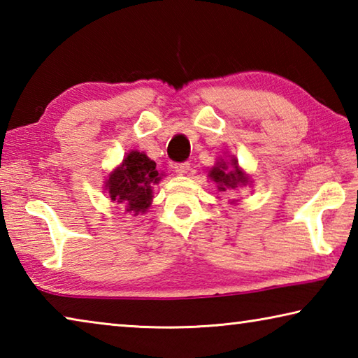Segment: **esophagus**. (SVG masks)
<instances>
[{
  "label": "esophagus",
  "instance_id": "1",
  "mask_svg": "<svg viewBox=\"0 0 358 358\" xmlns=\"http://www.w3.org/2000/svg\"><path fill=\"white\" fill-rule=\"evenodd\" d=\"M173 169H175V172H177L178 175H185V173L189 172L191 166H189V162H177V164L173 166Z\"/></svg>",
  "mask_w": 358,
  "mask_h": 358
}]
</instances>
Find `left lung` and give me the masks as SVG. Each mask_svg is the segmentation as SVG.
<instances>
[{"label":"left lung","instance_id":"left-lung-1","mask_svg":"<svg viewBox=\"0 0 358 358\" xmlns=\"http://www.w3.org/2000/svg\"><path fill=\"white\" fill-rule=\"evenodd\" d=\"M210 177L216 181L217 189L220 191H234L238 186H243L248 181L246 175L238 169L235 157L232 159L230 167L226 162H220V164L215 166L210 171Z\"/></svg>","mask_w":358,"mask_h":358}]
</instances>
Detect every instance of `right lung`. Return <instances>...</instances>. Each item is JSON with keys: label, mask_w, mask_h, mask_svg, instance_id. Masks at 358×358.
<instances>
[{"label": "right lung", "mask_w": 358, "mask_h": 358, "mask_svg": "<svg viewBox=\"0 0 358 358\" xmlns=\"http://www.w3.org/2000/svg\"><path fill=\"white\" fill-rule=\"evenodd\" d=\"M159 180L156 162L147 155L131 151L123 164L113 171L107 181V189L113 202L126 207L129 213H143L153 199L151 185Z\"/></svg>", "instance_id": "1"}]
</instances>
